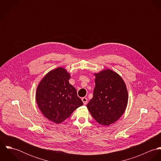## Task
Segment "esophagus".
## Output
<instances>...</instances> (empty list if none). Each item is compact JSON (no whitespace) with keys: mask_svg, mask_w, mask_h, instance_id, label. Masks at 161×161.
<instances>
[{"mask_svg":"<svg viewBox=\"0 0 161 161\" xmlns=\"http://www.w3.org/2000/svg\"><path fill=\"white\" fill-rule=\"evenodd\" d=\"M82 101L83 102L84 105H87V98L86 97H82Z\"/></svg>","mask_w":161,"mask_h":161,"instance_id":"34e87169","label":"esophagus"}]
</instances>
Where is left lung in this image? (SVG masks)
Returning a JSON list of instances; mask_svg holds the SVG:
<instances>
[{"label":"left lung","instance_id":"obj_1","mask_svg":"<svg viewBox=\"0 0 161 161\" xmlns=\"http://www.w3.org/2000/svg\"><path fill=\"white\" fill-rule=\"evenodd\" d=\"M93 75L95 87L87 107L97 122L109 126L123 115L126 108V86L122 77L111 69H103Z\"/></svg>","mask_w":161,"mask_h":161}]
</instances>
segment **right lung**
<instances>
[{
	"label": "right lung",
	"instance_id": "1",
	"mask_svg": "<svg viewBox=\"0 0 161 161\" xmlns=\"http://www.w3.org/2000/svg\"><path fill=\"white\" fill-rule=\"evenodd\" d=\"M70 73L59 67L48 72L36 89V100L42 114L56 124L63 122L83 105L69 82Z\"/></svg>",
	"mask_w": 161,
	"mask_h": 161
}]
</instances>
